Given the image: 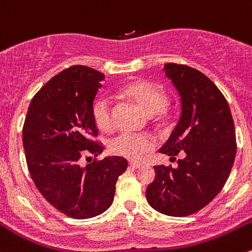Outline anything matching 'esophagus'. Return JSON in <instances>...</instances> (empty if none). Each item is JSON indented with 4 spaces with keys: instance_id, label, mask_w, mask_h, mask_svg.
Instances as JSON below:
<instances>
[{
    "instance_id": "1",
    "label": "esophagus",
    "mask_w": 252,
    "mask_h": 252,
    "mask_svg": "<svg viewBox=\"0 0 252 252\" xmlns=\"http://www.w3.org/2000/svg\"><path fill=\"white\" fill-rule=\"evenodd\" d=\"M129 168L139 169V168H142V164H139V163H129Z\"/></svg>"
}]
</instances>
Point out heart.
<instances>
[{
	"label": "heart",
	"instance_id": "b5f03b06",
	"mask_svg": "<svg viewBox=\"0 0 252 252\" xmlns=\"http://www.w3.org/2000/svg\"><path fill=\"white\" fill-rule=\"evenodd\" d=\"M121 95L131 99L138 104L147 114L154 115L164 108L166 95L163 89L157 84L146 81H136L126 84L120 89ZM93 119L95 125L101 131H110L114 126L111 101L109 98L98 99L93 105ZM156 147V141L146 133H123L118 134L109 142V151L111 154L129 160H141L148 152Z\"/></svg>",
	"mask_w": 252,
	"mask_h": 252
}]
</instances>
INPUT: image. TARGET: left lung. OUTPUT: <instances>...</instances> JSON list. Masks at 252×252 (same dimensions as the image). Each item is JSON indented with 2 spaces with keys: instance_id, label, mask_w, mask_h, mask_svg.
<instances>
[{
  "instance_id": "obj_1",
  "label": "left lung",
  "mask_w": 252,
  "mask_h": 252,
  "mask_svg": "<svg viewBox=\"0 0 252 252\" xmlns=\"http://www.w3.org/2000/svg\"><path fill=\"white\" fill-rule=\"evenodd\" d=\"M165 74L181 100V115L166 143L159 149L178 166L156 165L147 188L152 208L171 217L202 210L220 192L233 168L236 139L230 108L207 76L186 64L165 63Z\"/></svg>"
}]
</instances>
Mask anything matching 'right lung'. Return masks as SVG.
I'll list each match as a JSON object with an SVG mask.
<instances>
[{
    "label": "right lung",
    "instance_id": "obj_1",
    "mask_svg": "<svg viewBox=\"0 0 252 252\" xmlns=\"http://www.w3.org/2000/svg\"><path fill=\"white\" fill-rule=\"evenodd\" d=\"M105 76L74 64L52 77L32 99L23 125V147L32 179L42 197L74 219L93 218L113 205L115 185L125 173L123 157L81 165L84 152L98 157L101 143L93 103ZM91 158V157H89Z\"/></svg>",
    "mask_w": 252,
    "mask_h": 252
}]
</instances>
